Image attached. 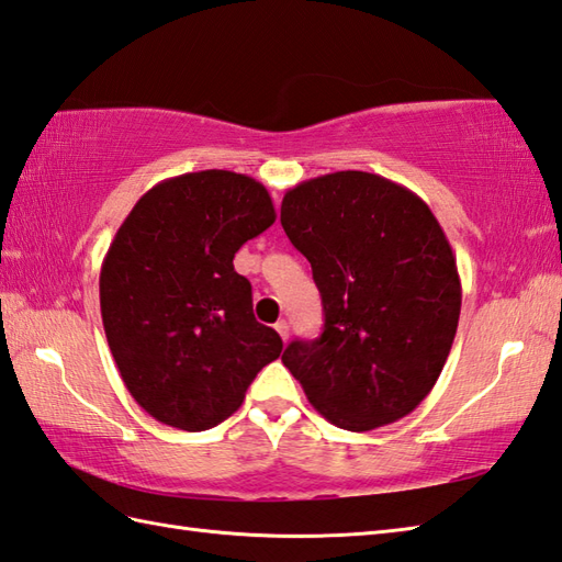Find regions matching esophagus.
I'll return each mask as SVG.
<instances>
[{
	"label": "esophagus",
	"instance_id": "obj_1",
	"mask_svg": "<svg viewBox=\"0 0 562 562\" xmlns=\"http://www.w3.org/2000/svg\"><path fill=\"white\" fill-rule=\"evenodd\" d=\"M274 330H278L280 338L288 342V338H290V324H288V321H278V324H274Z\"/></svg>",
	"mask_w": 562,
	"mask_h": 562
}]
</instances>
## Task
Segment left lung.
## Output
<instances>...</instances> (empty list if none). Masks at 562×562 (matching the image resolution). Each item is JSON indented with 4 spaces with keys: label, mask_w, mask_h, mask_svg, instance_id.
Returning a JSON list of instances; mask_svg holds the SVG:
<instances>
[{
    "label": "left lung",
    "mask_w": 562,
    "mask_h": 562,
    "mask_svg": "<svg viewBox=\"0 0 562 562\" xmlns=\"http://www.w3.org/2000/svg\"><path fill=\"white\" fill-rule=\"evenodd\" d=\"M280 222L312 262L326 324L282 364L308 403L350 432L413 413L445 369L461 314L457 258L413 190L367 171L290 188Z\"/></svg>",
    "instance_id": "left-lung-1"
}]
</instances>
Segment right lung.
I'll return each mask as SVG.
<instances>
[{
    "label": "right lung",
    "instance_id": "1",
    "mask_svg": "<svg viewBox=\"0 0 562 562\" xmlns=\"http://www.w3.org/2000/svg\"><path fill=\"white\" fill-rule=\"evenodd\" d=\"M256 178L210 169L166 178L130 210L103 258L101 318L130 396L154 420L202 432L226 420L282 340L254 316L234 270L274 222Z\"/></svg>",
    "mask_w": 562,
    "mask_h": 562
}]
</instances>
